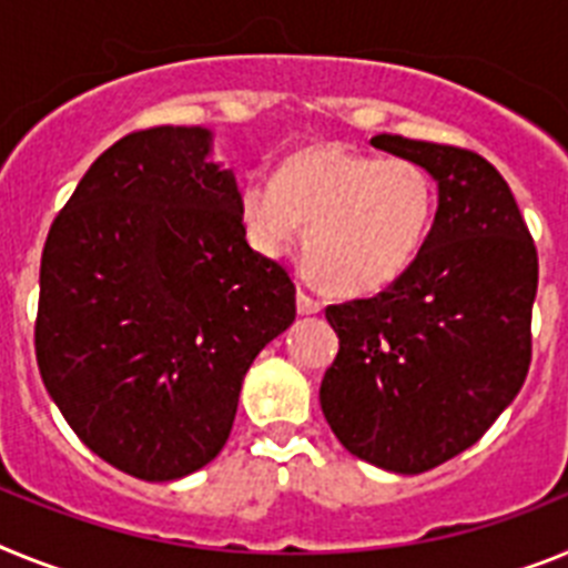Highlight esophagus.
Listing matches in <instances>:
<instances>
[{
	"label": "esophagus",
	"instance_id": "obj_1",
	"mask_svg": "<svg viewBox=\"0 0 568 568\" xmlns=\"http://www.w3.org/2000/svg\"><path fill=\"white\" fill-rule=\"evenodd\" d=\"M320 308H323V305H320L312 294H305L303 288L297 291V312L300 314H320Z\"/></svg>",
	"mask_w": 568,
	"mask_h": 568
}]
</instances>
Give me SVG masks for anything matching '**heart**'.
Instances as JSON below:
<instances>
[{
  "mask_svg": "<svg viewBox=\"0 0 568 568\" xmlns=\"http://www.w3.org/2000/svg\"><path fill=\"white\" fill-rule=\"evenodd\" d=\"M434 214L432 176L403 156L339 142L300 148L274 180L251 176L240 216L256 251L277 256L305 229V260L339 294H377L420 254Z\"/></svg>",
  "mask_w": 568,
  "mask_h": 568,
  "instance_id": "heart-1",
  "label": "heart"
}]
</instances>
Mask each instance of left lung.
I'll list each match as a JSON object with an SVG mask.
<instances>
[{"mask_svg": "<svg viewBox=\"0 0 568 568\" xmlns=\"http://www.w3.org/2000/svg\"><path fill=\"white\" fill-rule=\"evenodd\" d=\"M437 182L420 254L372 300L328 305L339 352L320 386L352 455L420 475L480 440L531 359L537 251L509 185L475 151L379 134Z\"/></svg>", "mask_w": 568, "mask_h": 568, "instance_id": "1", "label": "left lung"}]
</instances>
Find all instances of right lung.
<instances>
[{"mask_svg":"<svg viewBox=\"0 0 568 568\" xmlns=\"http://www.w3.org/2000/svg\"><path fill=\"white\" fill-rule=\"evenodd\" d=\"M209 128L113 142L53 220L39 268L37 363L93 455L140 480L223 452L243 377L297 314L294 283L245 243Z\"/></svg>","mask_w":568,"mask_h":568,"instance_id":"add662e5","label":"right lung"}]
</instances>
